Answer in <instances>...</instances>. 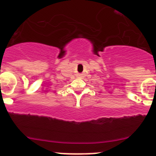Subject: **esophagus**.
Wrapping results in <instances>:
<instances>
[{
    "instance_id": "obj_1",
    "label": "esophagus",
    "mask_w": 156,
    "mask_h": 156,
    "mask_svg": "<svg viewBox=\"0 0 156 156\" xmlns=\"http://www.w3.org/2000/svg\"><path fill=\"white\" fill-rule=\"evenodd\" d=\"M79 76L81 77V76H82V75H81H81H79Z\"/></svg>"
}]
</instances>
